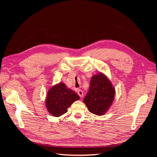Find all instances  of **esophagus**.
Masks as SVG:
<instances>
[{"instance_id":"34e87169","label":"esophagus","mask_w":157,"mask_h":157,"mask_svg":"<svg viewBox=\"0 0 157 157\" xmlns=\"http://www.w3.org/2000/svg\"><path fill=\"white\" fill-rule=\"evenodd\" d=\"M77 94H78V96H79L80 98H82L83 96H84V93H83L82 90L78 89V90H77Z\"/></svg>"}]
</instances>
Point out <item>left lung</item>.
Listing matches in <instances>:
<instances>
[{
  "mask_svg": "<svg viewBox=\"0 0 157 157\" xmlns=\"http://www.w3.org/2000/svg\"><path fill=\"white\" fill-rule=\"evenodd\" d=\"M88 92L84 98V103L90 113L103 115L111 105L115 90L105 75H94L90 80Z\"/></svg>",
  "mask_w": 157,
  "mask_h": 157,
  "instance_id": "1",
  "label": "left lung"
}]
</instances>
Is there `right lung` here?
<instances>
[{
	"mask_svg": "<svg viewBox=\"0 0 157 157\" xmlns=\"http://www.w3.org/2000/svg\"><path fill=\"white\" fill-rule=\"evenodd\" d=\"M79 98L75 92L68 89L64 84L59 83L48 91L46 102V108L51 115L59 117L67 113V108Z\"/></svg>",
	"mask_w": 157,
	"mask_h": 157,
	"instance_id": "obj_1",
	"label": "right lung"
}]
</instances>
